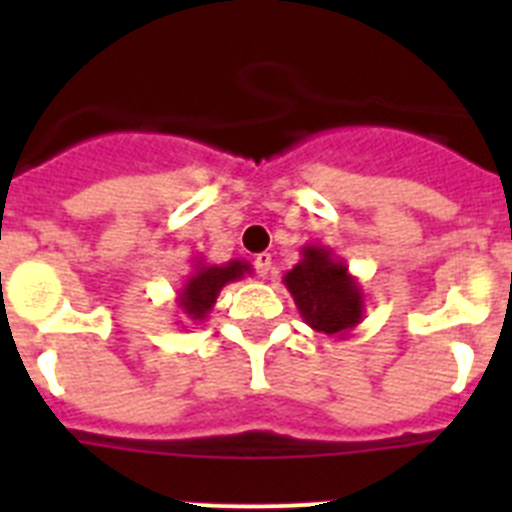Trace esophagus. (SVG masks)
<instances>
[{"label":"esophagus","mask_w":512,"mask_h":512,"mask_svg":"<svg viewBox=\"0 0 512 512\" xmlns=\"http://www.w3.org/2000/svg\"><path fill=\"white\" fill-rule=\"evenodd\" d=\"M253 266L259 271V277H266L271 271V253H259V256L253 259Z\"/></svg>","instance_id":"obj_1"}]
</instances>
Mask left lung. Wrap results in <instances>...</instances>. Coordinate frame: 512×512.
Listing matches in <instances>:
<instances>
[{"mask_svg": "<svg viewBox=\"0 0 512 512\" xmlns=\"http://www.w3.org/2000/svg\"><path fill=\"white\" fill-rule=\"evenodd\" d=\"M300 253L302 259L284 274V287L289 289L302 320L315 333L346 338L364 320L366 312L359 279L348 271L333 248L307 243Z\"/></svg>", "mask_w": 512, "mask_h": 512, "instance_id": "left-lung-1", "label": "left lung"}]
</instances>
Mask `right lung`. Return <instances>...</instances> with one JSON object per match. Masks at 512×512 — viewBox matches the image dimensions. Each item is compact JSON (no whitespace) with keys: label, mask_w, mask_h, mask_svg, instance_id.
<instances>
[{"label":"right lung","mask_w":512,"mask_h":512,"mask_svg":"<svg viewBox=\"0 0 512 512\" xmlns=\"http://www.w3.org/2000/svg\"><path fill=\"white\" fill-rule=\"evenodd\" d=\"M251 271V264L243 259H230L228 264H207L205 259H200L182 287L176 289V307L189 323H202L215 307L220 289L230 282H238Z\"/></svg>","instance_id":"add662e5"}]
</instances>
